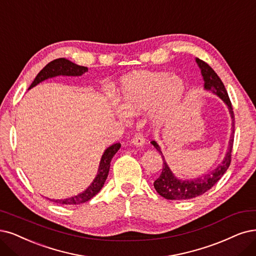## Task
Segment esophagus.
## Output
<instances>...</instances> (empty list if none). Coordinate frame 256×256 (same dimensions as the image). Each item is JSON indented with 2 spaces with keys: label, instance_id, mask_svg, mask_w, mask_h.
I'll return each instance as SVG.
<instances>
[{
  "label": "esophagus",
  "instance_id": "obj_1",
  "mask_svg": "<svg viewBox=\"0 0 256 256\" xmlns=\"http://www.w3.org/2000/svg\"><path fill=\"white\" fill-rule=\"evenodd\" d=\"M130 144L136 146H142L146 144V139L144 138L142 135L137 134V135H135V137L133 139L130 140Z\"/></svg>",
  "mask_w": 256,
  "mask_h": 256
}]
</instances>
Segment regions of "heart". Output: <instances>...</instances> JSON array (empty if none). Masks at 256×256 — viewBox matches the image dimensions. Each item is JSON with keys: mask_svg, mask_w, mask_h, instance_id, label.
Returning <instances> with one entry per match:
<instances>
[{"mask_svg": "<svg viewBox=\"0 0 256 256\" xmlns=\"http://www.w3.org/2000/svg\"><path fill=\"white\" fill-rule=\"evenodd\" d=\"M184 82L166 72L136 70L123 76L117 88L121 110L117 116L126 121L150 108V118L157 124L172 119L182 106Z\"/></svg>", "mask_w": 256, "mask_h": 256, "instance_id": "heart-1", "label": "heart"}]
</instances>
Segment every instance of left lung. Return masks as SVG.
Here are the masks:
<instances>
[{
	"label": "left lung",
	"instance_id": "8db88e82",
	"mask_svg": "<svg viewBox=\"0 0 256 256\" xmlns=\"http://www.w3.org/2000/svg\"><path fill=\"white\" fill-rule=\"evenodd\" d=\"M198 68H200V72L204 79V88L208 92H211L212 94H216L217 97L220 98L224 103L226 106V108L229 110L230 117H231V135L228 144V150H226V156L222 162L217 166L216 168L213 171H210L208 174L204 176H200L194 179H182L178 178L174 175L171 171V168L168 166L164 156L162 154V148L156 142L155 140L150 141V144L154 146V148L158 150L162 157L164 160V168L160 176L154 182V188L159 195L164 197L166 200H191V198L200 196L206 193L210 188L220 180L222 175L228 170L230 162H231V153L233 148V140H234V114L232 104L229 99L228 92H226L224 85L222 82L220 78L217 76V74L212 70L211 66L208 65L202 60L198 58L195 59Z\"/></svg>",
	"mask_w": 256,
	"mask_h": 256
}]
</instances>
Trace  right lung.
Here are the masks:
<instances>
[{
	"instance_id": "add662e5",
	"label": "right lung",
	"mask_w": 256,
	"mask_h": 256,
	"mask_svg": "<svg viewBox=\"0 0 256 256\" xmlns=\"http://www.w3.org/2000/svg\"><path fill=\"white\" fill-rule=\"evenodd\" d=\"M88 70V68H85V66L74 64V62L65 58L56 59L47 64L45 68L36 74V77L34 78V82L32 83V85L28 90L34 88L36 85L47 79L59 77V76H65V77H79V76H82ZM120 148H121L120 144H112L104 150V153L100 159L98 173L96 177H94L92 182L85 188L82 193H79L78 195H74L68 198H64V200H50V198H47V200L60 204H68V206L80 204L88 202L90 198H92L102 188L108 175L112 158L118 152V150Z\"/></svg>"
}]
</instances>
